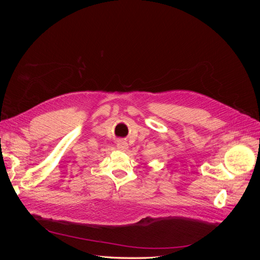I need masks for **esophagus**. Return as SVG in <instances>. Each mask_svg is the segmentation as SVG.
I'll return each mask as SVG.
<instances>
[{
    "instance_id": "esophagus-1",
    "label": "esophagus",
    "mask_w": 260,
    "mask_h": 260,
    "mask_svg": "<svg viewBox=\"0 0 260 260\" xmlns=\"http://www.w3.org/2000/svg\"><path fill=\"white\" fill-rule=\"evenodd\" d=\"M117 147L121 149V151H125V149H128V144L127 142H124V141H118Z\"/></svg>"
}]
</instances>
